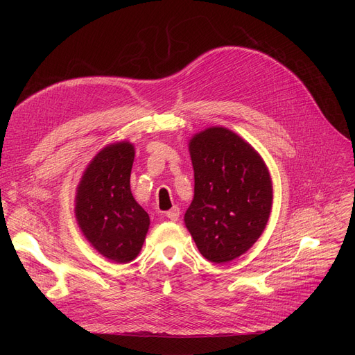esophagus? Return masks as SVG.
<instances>
[{
  "label": "esophagus",
  "mask_w": 355,
  "mask_h": 355,
  "mask_svg": "<svg viewBox=\"0 0 355 355\" xmlns=\"http://www.w3.org/2000/svg\"><path fill=\"white\" fill-rule=\"evenodd\" d=\"M165 216L170 218L171 221H177L178 220V217H180V209L177 207V206H174L171 210H168L166 213H165Z\"/></svg>",
  "instance_id": "1"
}]
</instances>
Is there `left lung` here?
<instances>
[{"instance_id":"8db88e82","label":"left lung","mask_w":355,"mask_h":355,"mask_svg":"<svg viewBox=\"0 0 355 355\" xmlns=\"http://www.w3.org/2000/svg\"><path fill=\"white\" fill-rule=\"evenodd\" d=\"M194 198L184 221L200 253L226 263L263 233L272 209V181L254 149L226 128L190 141Z\"/></svg>"}]
</instances>
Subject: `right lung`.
<instances>
[{
  "label": "right lung",
  "instance_id": "obj_1",
  "mask_svg": "<svg viewBox=\"0 0 355 355\" xmlns=\"http://www.w3.org/2000/svg\"><path fill=\"white\" fill-rule=\"evenodd\" d=\"M134 157V146L125 141L103 148L86 168L74 209L92 246L118 263L138 256L149 227L148 213L130 193Z\"/></svg>",
  "mask_w": 355,
  "mask_h": 355
}]
</instances>
